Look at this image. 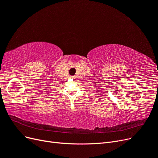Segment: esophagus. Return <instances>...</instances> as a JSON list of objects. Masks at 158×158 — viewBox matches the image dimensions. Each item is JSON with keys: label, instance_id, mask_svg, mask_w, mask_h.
Returning a JSON list of instances; mask_svg holds the SVG:
<instances>
[{"label": "esophagus", "instance_id": "34e87169", "mask_svg": "<svg viewBox=\"0 0 158 158\" xmlns=\"http://www.w3.org/2000/svg\"><path fill=\"white\" fill-rule=\"evenodd\" d=\"M70 79H73H73L74 78V76H71V77H70Z\"/></svg>", "mask_w": 158, "mask_h": 158}]
</instances>
